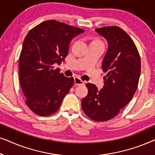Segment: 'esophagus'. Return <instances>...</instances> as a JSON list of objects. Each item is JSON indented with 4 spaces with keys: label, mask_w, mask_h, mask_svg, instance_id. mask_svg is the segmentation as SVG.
Returning <instances> with one entry per match:
<instances>
[{
    "label": "esophagus",
    "mask_w": 155,
    "mask_h": 155,
    "mask_svg": "<svg viewBox=\"0 0 155 155\" xmlns=\"http://www.w3.org/2000/svg\"><path fill=\"white\" fill-rule=\"evenodd\" d=\"M74 80H75V84L76 85H83L84 84V82L82 81V80L80 79V78L78 77H75L74 78Z\"/></svg>",
    "instance_id": "1"
}]
</instances>
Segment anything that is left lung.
<instances>
[{
	"label": "left lung",
	"instance_id": "8db88e82",
	"mask_svg": "<svg viewBox=\"0 0 155 155\" xmlns=\"http://www.w3.org/2000/svg\"><path fill=\"white\" fill-rule=\"evenodd\" d=\"M107 40L109 47L102 62L104 85L98 90L86 84L88 94L81 101L84 113L94 121L104 122L115 117L133 99L141 71L140 56L134 41L117 26L96 29Z\"/></svg>",
	"mask_w": 155,
	"mask_h": 155
}]
</instances>
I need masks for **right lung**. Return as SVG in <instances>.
I'll list each match as a JSON object with an SVG mask.
<instances>
[{
	"label": "right lung",
	"instance_id": "right-lung-1",
	"mask_svg": "<svg viewBox=\"0 0 155 155\" xmlns=\"http://www.w3.org/2000/svg\"><path fill=\"white\" fill-rule=\"evenodd\" d=\"M83 29L54 20L44 21L29 31L19 58V79L25 104L41 116L58 111L74 84L54 65L68 56L73 38Z\"/></svg>",
	"mask_w": 155,
	"mask_h": 155
}]
</instances>
